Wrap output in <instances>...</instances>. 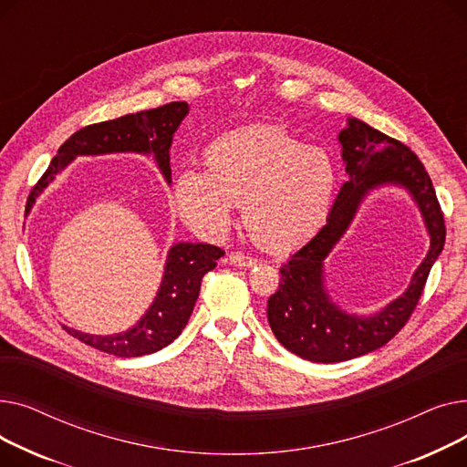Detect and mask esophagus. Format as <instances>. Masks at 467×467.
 I'll return each instance as SVG.
<instances>
[{
    "label": "esophagus",
    "instance_id": "obj_1",
    "mask_svg": "<svg viewBox=\"0 0 467 467\" xmlns=\"http://www.w3.org/2000/svg\"><path fill=\"white\" fill-rule=\"evenodd\" d=\"M229 263L231 265H234V266H254V265H257V259L255 257H252V255H246V254H240V252H233L231 255H229Z\"/></svg>",
    "mask_w": 467,
    "mask_h": 467
}]
</instances>
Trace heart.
Segmentation results:
<instances>
[{"mask_svg":"<svg viewBox=\"0 0 467 467\" xmlns=\"http://www.w3.org/2000/svg\"><path fill=\"white\" fill-rule=\"evenodd\" d=\"M204 170H180L170 202L183 223L206 240L233 225L234 204L255 244L289 252L326 223L337 189L333 159L285 129L257 125L217 136L202 151Z\"/></svg>","mask_w":467,"mask_h":467,"instance_id":"obj_1","label":"heart"}]
</instances>
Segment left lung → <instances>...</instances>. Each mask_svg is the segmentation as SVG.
I'll return each mask as SVG.
<instances>
[{"label": "left lung", "instance_id": "8db88e82", "mask_svg": "<svg viewBox=\"0 0 467 467\" xmlns=\"http://www.w3.org/2000/svg\"><path fill=\"white\" fill-rule=\"evenodd\" d=\"M348 182L340 187L327 223L280 268V285L268 297L266 317L282 345L316 363L347 361L384 347L409 322L428 275L445 246V219L420 159L394 138L348 119L338 134ZM386 182L405 186L420 204L431 234V250L401 298L379 315L361 318L342 313L323 287V259L344 234L362 196Z\"/></svg>", "mask_w": 467, "mask_h": 467}]
</instances>
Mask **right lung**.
<instances>
[{"instance_id":"add662e5","label":"right lung","mask_w":467,"mask_h":467,"mask_svg":"<svg viewBox=\"0 0 467 467\" xmlns=\"http://www.w3.org/2000/svg\"><path fill=\"white\" fill-rule=\"evenodd\" d=\"M187 111V102H170L155 109L96 122V125H88L71 134L60 145L57 157L32 189L28 208L34 204L36 196L55 180L58 171L78 155L153 153L162 176L170 183V145ZM223 255V250L210 246V244L180 242L168 252L164 276L153 305L134 327L108 337L81 333L66 326L64 329L85 345L117 358L153 354L168 347L183 331L192 306L199 299L204 275L213 271L217 259Z\"/></svg>"}]
</instances>
